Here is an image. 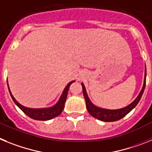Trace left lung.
Masks as SVG:
<instances>
[{
	"label": "left lung",
	"mask_w": 152,
	"mask_h": 152,
	"mask_svg": "<svg viewBox=\"0 0 152 152\" xmlns=\"http://www.w3.org/2000/svg\"><path fill=\"white\" fill-rule=\"evenodd\" d=\"M145 83H146V66L145 70V79H144V84L142 86V89L141 92H139L138 96H137V98L132 102L129 104V105L125 106V107L122 108V109H103V108H100L95 105L92 103V102L89 99V96L87 95L86 90L85 86L83 83H82V86H83V96L85 98L86 103V108L87 110L89 112V114L94 117V118H97V119L100 120V121H103V122H115V121H118V120L121 119L123 117H125L128 113H129L134 109L138 103V102L140 101L141 98H142V94H143L145 88Z\"/></svg>",
	"instance_id": "obj_1"
}]
</instances>
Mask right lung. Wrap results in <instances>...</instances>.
Instances as JSON below:
<instances>
[{
	"label": "right lung",
	"mask_w": 152,
	"mask_h": 152,
	"mask_svg": "<svg viewBox=\"0 0 152 152\" xmlns=\"http://www.w3.org/2000/svg\"><path fill=\"white\" fill-rule=\"evenodd\" d=\"M75 80L73 81L69 82L67 84L66 86L65 87V89L63 90V93H62L61 96H60V99L57 102V103L56 105H54L53 106L50 108H42V109H32V108H27L25 107L21 104H20L17 100L14 99L12 93L10 92V88L8 86V82H7V86H8L9 92H10V96L12 98L13 101L14 102V103L18 105V107L23 111L25 114L29 116L30 118H33L35 120H39V121H47V120L52 119V118H55L56 116L60 115L61 113L63 112V109H64V105H65V102L66 99L67 94H68L69 88L71 84L72 83H74Z\"/></svg>",
	"instance_id": "1"
}]
</instances>
